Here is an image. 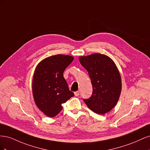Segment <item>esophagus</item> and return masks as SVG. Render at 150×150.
I'll return each instance as SVG.
<instances>
[{
  "mask_svg": "<svg viewBox=\"0 0 150 150\" xmlns=\"http://www.w3.org/2000/svg\"><path fill=\"white\" fill-rule=\"evenodd\" d=\"M74 94H75L76 96H78L79 95V91H76V92H74Z\"/></svg>",
  "mask_w": 150,
  "mask_h": 150,
  "instance_id": "1",
  "label": "esophagus"
}]
</instances>
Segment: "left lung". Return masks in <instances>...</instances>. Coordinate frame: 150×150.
I'll return each mask as SVG.
<instances>
[{
	"mask_svg": "<svg viewBox=\"0 0 150 150\" xmlns=\"http://www.w3.org/2000/svg\"><path fill=\"white\" fill-rule=\"evenodd\" d=\"M79 61L88 71L93 86V93L84 99L91 110L99 115L110 111L118 101L121 91L120 72L110 57L96 53L79 57Z\"/></svg>",
	"mask_w": 150,
	"mask_h": 150,
	"instance_id": "obj_1",
	"label": "left lung"
}]
</instances>
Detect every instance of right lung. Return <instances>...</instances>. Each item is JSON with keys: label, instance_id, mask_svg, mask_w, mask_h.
Returning a JSON list of instances; mask_svg holds the SVG:
<instances>
[{"label": "right lung", "instance_id": "right-lung-1", "mask_svg": "<svg viewBox=\"0 0 150 150\" xmlns=\"http://www.w3.org/2000/svg\"><path fill=\"white\" fill-rule=\"evenodd\" d=\"M73 59L72 56L57 54L44 59L35 68L33 81L34 101L49 117L56 116L62 110V104L74 96L63 76Z\"/></svg>", "mask_w": 150, "mask_h": 150}]
</instances>
